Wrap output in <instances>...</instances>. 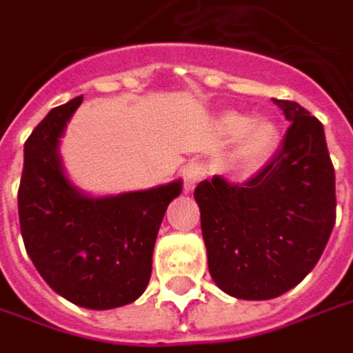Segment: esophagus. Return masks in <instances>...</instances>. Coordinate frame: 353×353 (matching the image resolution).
<instances>
[{
	"instance_id": "1",
	"label": "esophagus",
	"mask_w": 353,
	"mask_h": 353,
	"mask_svg": "<svg viewBox=\"0 0 353 353\" xmlns=\"http://www.w3.org/2000/svg\"><path fill=\"white\" fill-rule=\"evenodd\" d=\"M207 170L201 163H189L183 170V181H185V190H192L196 187V183H201L205 179Z\"/></svg>"
}]
</instances>
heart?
Here are the masks:
<instances>
[{
  "label": "heart",
  "mask_w": 353,
  "mask_h": 353,
  "mask_svg": "<svg viewBox=\"0 0 353 353\" xmlns=\"http://www.w3.org/2000/svg\"><path fill=\"white\" fill-rule=\"evenodd\" d=\"M221 128L227 137H239L237 161L247 168L263 164L273 152L279 132L269 118L249 120L247 114L229 110L221 116Z\"/></svg>",
  "instance_id": "1"
}]
</instances>
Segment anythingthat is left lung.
Here are the masks:
<instances>
[{
	"label": "left lung",
	"instance_id": "1",
	"mask_svg": "<svg viewBox=\"0 0 353 353\" xmlns=\"http://www.w3.org/2000/svg\"><path fill=\"white\" fill-rule=\"evenodd\" d=\"M273 102L291 126L273 161L243 185L214 174L194 189L213 281L237 299H273L319 261L336 223V172L321 122Z\"/></svg>",
	"mask_w": 353,
	"mask_h": 353
}]
</instances>
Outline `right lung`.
<instances>
[{
    "label": "right lung",
    "instance_id": "add662e5",
    "mask_svg": "<svg viewBox=\"0 0 353 353\" xmlns=\"http://www.w3.org/2000/svg\"><path fill=\"white\" fill-rule=\"evenodd\" d=\"M82 100L50 110L26 140L19 227L32 263L52 290L80 307L112 310L146 290L163 216L183 181L110 196L74 187L63 172L60 139Z\"/></svg>",
    "mask_w": 353,
    "mask_h": 353
}]
</instances>
